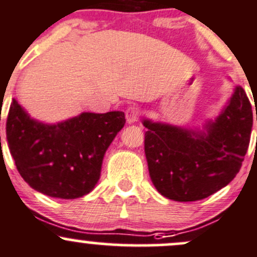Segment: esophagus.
<instances>
[{
	"instance_id": "1",
	"label": "esophagus",
	"mask_w": 257,
	"mask_h": 257,
	"mask_svg": "<svg viewBox=\"0 0 257 257\" xmlns=\"http://www.w3.org/2000/svg\"><path fill=\"white\" fill-rule=\"evenodd\" d=\"M125 115H126V120H127V122L128 123H134V122H136L137 120H139L140 110L137 109V107L131 106L125 111Z\"/></svg>"
}]
</instances>
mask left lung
I'll list each match as a JSON object with an SVG mask.
<instances>
[{
	"instance_id": "left-lung-1",
	"label": "left lung",
	"mask_w": 257,
	"mask_h": 257,
	"mask_svg": "<svg viewBox=\"0 0 257 257\" xmlns=\"http://www.w3.org/2000/svg\"><path fill=\"white\" fill-rule=\"evenodd\" d=\"M257 120V113H256ZM151 181L166 198L195 202L227 186L239 173L250 144L252 109L241 86L205 131L144 120Z\"/></svg>"
}]
</instances>
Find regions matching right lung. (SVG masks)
<instances>
[{"label": "right lung", "mask_w": 257, "mask_h": 257, "mask_svg": "<svg viewBox=\"0 0 257 257\" xmlns=\"http://www.w3.org/2000/svg\"><path fill=\"white\" fill-rule=\"evenodd\" d=\"M125 122L122 111H110L83 112L47 125L31 118L13 99L6 136L17 171L33 189L53 198L75 199L94 189L105 152Z\"/></svg>", "instance_id": "add662e5"}]
</instances>
